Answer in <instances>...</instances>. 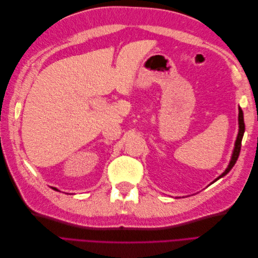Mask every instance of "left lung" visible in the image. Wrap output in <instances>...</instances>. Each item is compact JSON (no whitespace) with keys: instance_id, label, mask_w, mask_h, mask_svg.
<instances>
[{"instance_id":"1","label":"left lung","mask_w":258,"mask_h":258,"mask_svg":"<svg viewBox=\"0 0 258 258\" xmlns=\"http://www.w3.org/2000/svg\"><path fill=\"white\" fill-rule=\"evenodd\" d=\"M239 134H238V137H237V140H236V143H235V148H233V152H232V155H231V159H230V162L228 167L226 168V170L224 171V172L218 176L214 182H216L217 179H220L221 177L225 176L226 174H227L229 171L232 169V167L235 166L236 161L238 160V157H239V154H240V150H241V142H242V138H243V135H244V129H245V126H244V119H243V112H242L241 108L239 107Z\"/></svg>"}]
</instances>
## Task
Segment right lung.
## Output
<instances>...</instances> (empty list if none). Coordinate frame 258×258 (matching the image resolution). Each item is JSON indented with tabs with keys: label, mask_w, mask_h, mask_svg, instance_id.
<instances>
[{
	"label": "right lung",
	"mask_w": 258,
	"mask_h": 258,
	"mask_svg": "<svg viewBox=\"0 0 258 258\" xmlns=\"http://www.w3.org/2000/svg\"><path fill=\"white\" fill-rule=\"evenodd\" d=\"M51 188H52V189H54V190H58L57 188H54V187H51Z\"/></svg>",
	"instance_id": "right-lung-1"
}]
</instances>
